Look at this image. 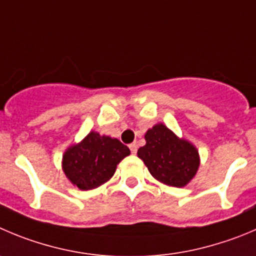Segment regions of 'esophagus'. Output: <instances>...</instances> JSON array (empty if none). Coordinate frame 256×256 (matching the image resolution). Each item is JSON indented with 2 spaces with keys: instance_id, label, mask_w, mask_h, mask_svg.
I'll use <instances>...</instances> for the list:
<instances>
[{
  "instance_id": "1",
  "label": "esophagus",
  "mask_w": 256,
  "mask_h": 256,
  "mask_svg": "<svg viewBox=\"0 0 256 256\" xmlns=\"http://www.w3.org/2000/svg\"><path fill=\"white\" fill-rule=\"evenodd\" d=\"M137 144H136V143H132V144H130V152L132 153H137Z\"/></svg>"
}]
</instances>
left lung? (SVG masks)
<instances>
[{
    "label": "left lung",
    "instance_id": "left-lung-1",
    "mask_svg": "<svg viewBox=\"0 0 256 256\" xmlns=\"http://www.w3.org/2000/svg\"><path fill=\"white\" fill-rule=\"evenodd\" d=\"M146 146L138 150L150 174L162 184L182 187L196 174L200 166L198 152L190 142L180 140L163 124L146 133Z\"/></svg>",
    "mask_w": 256,
    "mask_h": 256
}]
</instances>
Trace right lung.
<instances>
[{"mask_svg": "<svg viewBox=\"0 0 256 256\" xmlns=\"http://www.w3.org/2000/svg\"><path fill=\"white\" fill-rule=\"evenodd\" d=\"M130 153L116 138L90 132L79 144L68 148L62 157V170L72 184L92 190L108 181L116 164Z\"/></svg>", "mask_w": 256, "mask_h": 256, "instance_id": "add662e5", "label": "right lung"}]
</instances>
